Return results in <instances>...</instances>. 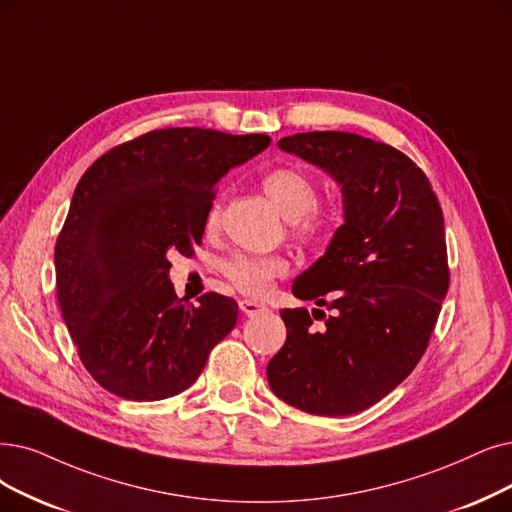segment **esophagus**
I'll return each mask as SVG.
<instances>
[{
	"label": "esophagus",
	"mask_w": 512,
	"mask_h": 512,
	"mask_svg": "<svg viewBox=\"0 0 512 512\" xmlns=\"http://www.w3.org/2000/svg\"><path fill=\"white\" fill-rule=\"evenodd\" d=\"M239 309H241L243 315L252 317V315H258V313H262V311H267V304L256 302V300H241V302H239Z\"/></svg>",
	"instance_id": "1"
}]
</instances>
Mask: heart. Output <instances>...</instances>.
Here are the masks:
<instances>
[{
    "label": "heart",
    "instance_id": "b5f03b06",
    "mask_svg": "<svg viewBox=\"0 0 512 512\" xmlns=\"http://www.w3.org/2000/svg\"><path fill=\"white\" fill-rule=\"evenodd\" d=\"M275 208L285 220L292 222V229L298 237L317 239L327 233V220L315 212L317 189L315 182L296 168L271 170L262 180ZM220 206L214 203L208 214V227L218 224ZM288 271V262L281 256H250L235 254L222 262V273L235 288L248 296H264L271 290L273 279Z\"/></svg>",
    "mask_w": 512,
    "mask_h": 512
}]
</instances>
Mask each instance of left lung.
Listing matches in <instances>:
<instances>
[{
    "label": "left lung",
    "instance_id": "obj_1",
    "mask_svg": "<svg viewBox=\"0 0 512 512\" xmlns=\"http://www.w3.org/2000/svg\"><path fill=\"white\" fill-rule=\"evenodd\" d=\"M277 147L336 182L342 224L292 283L296 298L330 315L281 311L288 338L269 361V386L306 414H357L410 376L426 351L449 285L443 212L416 163L372 138L304 132Z\"/></svg>",
    "mask_w": 512,
    "mask_h": 512
}]
</instances>
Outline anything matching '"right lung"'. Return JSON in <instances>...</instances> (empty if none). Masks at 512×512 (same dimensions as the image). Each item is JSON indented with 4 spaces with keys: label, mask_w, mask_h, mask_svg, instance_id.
<instances>
[{
    "label": "right lung",
    "mask_w": 512,
    "mask_h": 512,
    "mask_svg": "<svg viewBox=\"0 0 512 512\" xmlns=\"http://www.w3.org/2000/svg\"><path fill=\"white\" fill-rule=\"evenodd\" d=\"M271 145L264 134L201 128L142 134L96 159L58 235L56 292L81 363L109 393L159 401L189 388L239 315L233 298L185 304L170 252L193 254L229 170Z\"/></svg>",
    "instance_id": "add662e5"
}]
</instances>
